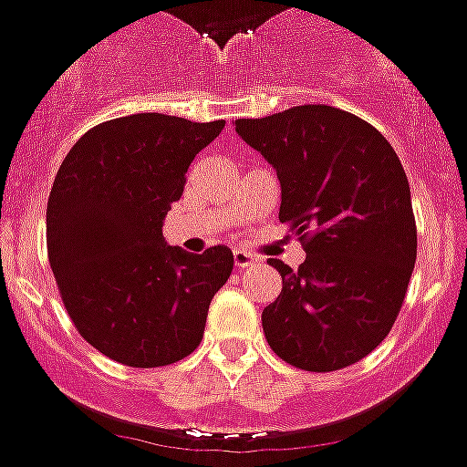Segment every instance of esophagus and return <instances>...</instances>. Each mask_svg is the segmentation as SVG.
I'll use <instances>...</instances> for the list:
<instances>
[{
  "instance_id": "1",
  "label": "esophagus",
  "mask_w": 467,
  "mask_h": 467,
  "mask_svg": "<svg viewBox=\"0 0 467 467\" xmlns=\"http://www.w3.org/2000/svg\"><path fill=\"white\" fill-rule=\"evenodd\" d=\"M233 259H234V266L237 268H249L256 264V256H252V254L244 252V249H237V252L233 254Z\"/></svg>"
}]
</instances>
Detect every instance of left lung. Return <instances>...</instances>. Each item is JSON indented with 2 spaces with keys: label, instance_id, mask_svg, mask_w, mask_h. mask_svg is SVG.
Listing matches in <instances>:
<instances>
[{
  "label": "left lung",
  "instance_id": "8db88e82",
  "mask_svg": "<svg viewBox=\"0 0 467 467\" xmlns=\"http://www.w3.org/2000/svg\"><path fill=\"white\" fill-rule=\"evenodd\" d=\"M234 131L280 180V223L305 242L261 324L287 365L333 371L367 358L389 336L418 256L410 184L396 150L365 119L331 105H297Z\"/></svg>",
  "mask_w": 467,
  "mask_h": 467
}]
</instances>
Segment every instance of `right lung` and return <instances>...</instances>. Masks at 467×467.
<instances>
[{
	"label": "right lung",
	"mask_w": 467,
	"mask_h": 467,
	"mask_svg": "<svg viewBox=\"0 0 467 467\" xmlns=\"http://www.w3.org/2000/svg\"><path fill=\"white\" fill-rule=\"evenodd\" d=\"M225 122L139 112L74 143L47 201V256L83 338L127 367H165L199 348L233 252L170 246L162 223L187 170Z\"/></svg>",
	"instance_id": "add662e5"
}]
</instances>
